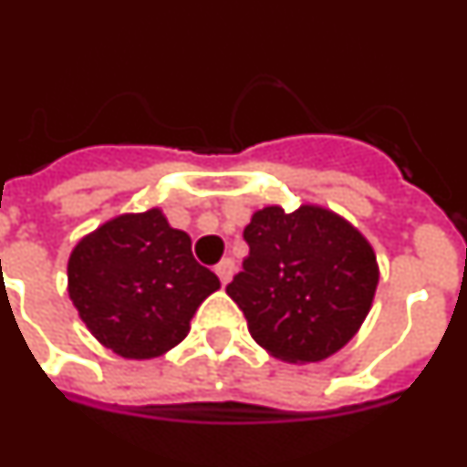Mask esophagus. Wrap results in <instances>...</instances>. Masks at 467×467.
Wrapping results in <instances>:
<instances>
[{
	"instance_id": "34e87169",
	"label": "esophagus",
	"mask_w": 467,
	"mask_h": 467,
	"mask_svg": "<svg viewBox=\"0 0 467 467\" xmlns=\"http://www.w3.org/2000/svg\"><path fill=\"white\" fill-rule=\"evenodd\" d=\"M234 269H236V264H234V259L224 257L220 264H217V266H214V274L220 275L222 285H226L231 280V275H234Z\"/></svg>"
}]
</instances>
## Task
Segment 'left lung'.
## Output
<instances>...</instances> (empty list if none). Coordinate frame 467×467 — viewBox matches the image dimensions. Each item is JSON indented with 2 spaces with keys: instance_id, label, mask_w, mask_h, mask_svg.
<instances>
[{
  "instance_id": "obj_1",
  "label": "left lung",
  "mask_w": 467,
  "mask_h": 467,
  "mask_svg": "<svg viewBox=\"0 0 467 467\" xmlns=\"http://www.w3.org/2000/svg\"><path fill=\"white\" fill-rule=\"evenodd\" d=\"M250 254L226 285L247 329L274 358L317 362L344 348L372 308L379 266L356 226L317 205L257 210Z\"/></svg>"
}]
</instances>
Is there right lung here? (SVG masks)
Returning a JSON list of instances; mask_svg holds the SVG:
<instances>
[{
    "mask_svg": "<svg viewBox=\"0 0 467 467\" xmlns=\"http://www.w3.org/2000/svg\"><path fill=\"white\" fill-rule=\"evenodd\" d=\"M67 280L90 334L130 360L180 344L201 301L220 290V278L193 259L192 238L156 208L121 214L79 241Z\"/></svg>",
    "mask_w": 467,
    "mask_h": 467,
    "instance_id": "1",
    "label": "right lung"
}]
</instances>
